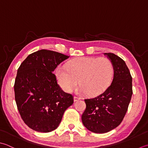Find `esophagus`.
Segmentation results:
<instances>
[{"mask_svg": "<svg viewBox=\"0 0 148 148\" xmlns=\"http://www.w3.org/2000/svg\"><path fill=\"white\" fill-rule=\"evenodd\" d=\"M80 98L79 97H77V96H74V101H77L78 100H80Z\"/></svg>", "mask_w": 148, "mask_h": 148, "instance_id": "34e87169", "label": "esophagus"}]
</instances>
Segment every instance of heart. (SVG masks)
<instances>
[{
	"instance_id": "b5f03b06",
	"label": "heart",
	"mask_w": 148,
	"mask_h": 148,
	"mask_svg": "<svg viewBox=\"0 0 148 148\" xmlns=\"http://www.w3.org/2000/svg\"><path fill=\"white\" fill-rule=\"evenodd\" d=\"M114 76L112 62L105 57H80L69 62L67 67L56 70L57 82L64 91L71 92L80 84V92L95 96L109 86Z\"/></svg>"
}]
</instances>
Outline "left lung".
Masks as SVG:
<instances>
[{"label": "left lung", "mask_w": 148, "mask_h": 148, "mask_svg": "<svg viewBox=\"0 0 148 148\" xmlns=\"http://www.w3.org/2000/svg\"><path fill=\"white\" fill-rule=\"evenodd\" d=\"M114 66L112 82L96 97L85 99L82 115L85 127L96 134H104L119 126L127 112L132 91V77L125 62L112 53H105Z\"/></svg>", "instance_id": "left-lung-1"}]
</instances>
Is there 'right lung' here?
Returning a JSON list of instances; mask_svg holds the SVG:
<instances>
[{
    "label": "right lung",
    "mask_w": 148,
    "mask_h": 148,
    "mask_svg": "<svg viewBox=\"0 0 148 148\" xmlns=\"http://www.w3.org/2000/svg\"><path fill=\"white\" fill-rule=\"evenodd\" d=\"M69 56L40 50L28 56L18 69L14 85L17 108L23 122L40 132H52L61 121L73 96L63 91L53 71Z\"/></svg>",
    "instance_id": "obj_1"
}]
</instances>
